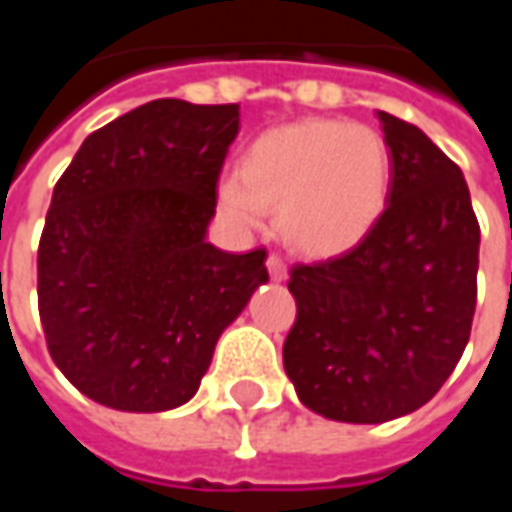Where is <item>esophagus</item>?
<instances>
[{
	"label": "esophagus",
	"mask_w": 512,
	"mask_h": 512,
	"mask_svg": "<svg viewBox=\"0 0 512 512\" xmlns=\"http://www.w3.org/2000/svg\"><path fill=\"white\" fill-rule=\"evenodd\" d=\"M266 266H268V274H271V280L282 282L285 277H288V266H285V260H282L280 255H268Z\"/></svg>",
	"instance_id": "34e87169"
}]
</instances>
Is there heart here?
<instances>
[{
	"label": "heart",
	"instance_id": "b5f03b06",
	"mask_svg": "<svg viewBox=\"0 0 512 512\" xmlns=\"http://www.w3.org/2000/svg\"><path fill=\"white\" fill-rule=\"evenodd\" d=\"M391 149L368 124L302 119L257 135L238 180L219 188L221 213L255 230L266 207L280 210L282 238L310 257L355 249L391 196Z\"/></svg>",
	"mask_w": 512,
	"mask_h": 512
}]
</instances>
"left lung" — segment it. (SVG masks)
<instances>
[{
	"mask_svg": "<svg viewBox=\"0 0 512 512\" xmlns=\"http://www.w3.org/2000/svg\"><path fill=\"white\" fill-rule=\"evenodd\" d=\"M391 146L388 207L330 260L296 263V321L282 346L302 405L382 424L427 405L455 371L477 307L480 224L463 171L416 124L380 113Z\"/></svg>",
	"mask_w": 512,
	"mask_h": 512,
	"instance_id": "1",
	"label": "left lung"
}]
</instances>
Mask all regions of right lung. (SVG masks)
Listing matches in <instances>:
<instances>
[{
  "mask_svg": "<svg viewBox=\"0 0 512 512\" xmlns=\"http://www.w3.org/2000/svg\"><path fill=\"white\" fill-rule=\"evenodd\" d=\"M238 105L155 99L82 141L38 244V313L66 380L160 413L199 388L219 335L268 280L266 249L207 244Z\"/></svg>",
  "mask_w": 512,
  "mask_h": 512,
  "instance_id": "right-lung-1",
  "label": "right lung"
}]
</instances>
